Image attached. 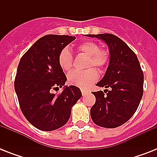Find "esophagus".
Instances as JSON below:
<instances>
[{"label": "esophagus", "mask_w": 157, "mask_h": 157, "mask_svg": "<svg viewBox=\"0 0 157 157\" xmlns=\"http://www.w3.org/2000/svg\"><path fill=\"white\" fill-rule=\"evenodd\" d=\"M81 93H82V95H86V94L88 93V91L86 90H81Z\"/></svg>", "instance_id": "34e87169"}]
</instances>
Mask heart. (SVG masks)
Returning a JSON list of instances; mask_svg holds the SVG:
<instances>
[{"label":"heart","mask_w":157,"mask_h":157,"mask_svg":"<svg viewBox=\"0 0 157 157\" xmlns=\"http://www.w3.org/2000/svg\"><path fill=\"white\" fill-rule=\"evenodd\" d=\"M77 51L88 56L86 67H94L102 71L109 63V54L107 50L99 49V45L94 41H85L77 45ZM73 58L70 50L64 48L59 52L58 63L63 71H69L72 67ZM98 79V73L94 68L86 71H72L67 75V81L71 86L86 89L94 83Z\"/></svg>","instance_id":"b5f03b06"}]
</instances>
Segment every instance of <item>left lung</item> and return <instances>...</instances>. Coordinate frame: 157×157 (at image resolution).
Instances as JSON below:
<instances>
[{
  "instance_id": "obj_1",
  "label": "left lung",
  "mask_w": 157,
  "mask_h": 157,
  "mask_svg": "<svg viewBox=\"0 0 157 157\" xmlns=\"http://www.w3.org/2000/svg\"><path fill=\"white\" fill-rule=\"evenodd\" d=\"M86 36L103 40L110 52L106 73L97 83L106 90L92 92L96 101L90 109L91 118L98 126L116 128L128 121L136 112L144 94V72L136 54L117 36Z\"/></svg>"
}]
</instances>
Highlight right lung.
<instances>
[{
    "label": "right lung",
    "mask_w": 157,
    "mask_h": 157,
    "mask_svg": "<svg viewBox=\"0 0 157 157\" xmlns=\"http://www.w3.org/2000/svg\"><path fill=\"white\" fill-rule=\"evenodd\" d=\"M75 39L66 35L42 36L19 61L14 90L23 114L38 129L51 131L63 126L72 106L82 95L74 86H64L59 94L52 93L67 81L58 63L59 52Z\"/></svg>",
    "instance_id": "obj_1"
}]
</instances>
